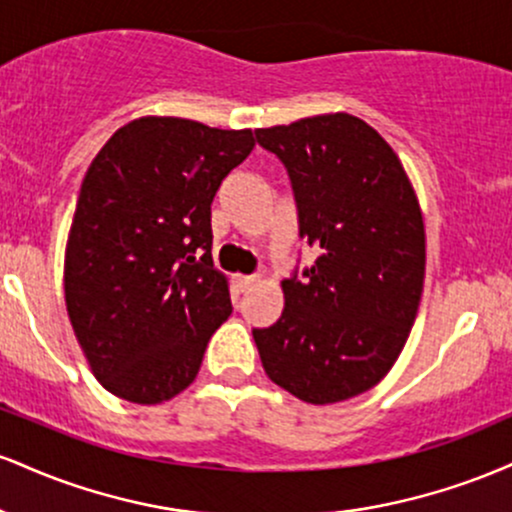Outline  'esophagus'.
Listing matches in <instances>:
<instances>
[{
    "label": "esophagus",
    "mask_w": 512,
    "mask_h": 512,
    "mask_svg": "<svg viewBox=\"0 0 512 512\" xmlns=\"http://www.w3.org/2000/svg\"><path fill=\"white\" fill-rule=\"evenodd\" d=\"M255 284H257V276H252V274L250 276H243V274L236 276L238 291H250Z\"/></svg>",
    "instance_id": "34e87169"
}]
</instances>
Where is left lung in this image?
I'll list each match as a JSON object with an SVG mask.
<instances>
[{
	"instance_id": "1",
	"label": "left lung",
	"mask_w": 512,
	"mask_h": 512,
	"mask_svg": "<svg viewBox=\"0 0 512 512\" xmlns=\"http://www.w3.org/2000/svg\"><path fill=\"white\" fill-rule=\"evenodd\" d=\"M284 163L298 238L317 250L284 289V313L252 330L269 380L310 404L370 390L404 349L426 269L419 202L390 144L354 115L257 129Z\"/></svg>"
}]
</instances>
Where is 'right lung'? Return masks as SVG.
<instances>
[{"label":"right lung","mask_w":512,"mask_h":512,"mask_svg":"<svg viewBox=\"0 0 512 512\" xmlns=\"http://www.w3.org/2000/svg\"><path fill=\"white\" fill-rule=\"evenodd\" d=\"M252 146L250 129L142 117L93 158L69 231L64 296L113 395L158 404L197 378L233 310L211 262V202Z\"/></svg>","instance_id":"add662e5"}]
</instances>
